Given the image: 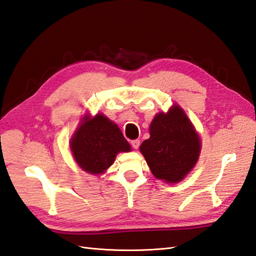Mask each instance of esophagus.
<instances>
[{
	"label": "esophagus",
	"instance_id": "34e87169",
	"mask_svg": "<svg viewBox=\"0 0 256 256\" xmlns=\"http://www.w3.org/2000/svg\"><path fill=\"white\" fill-rule=\"evenodd\" d=\"M140 142L138 140H134L130 142V145H132L134 150H138V148L140 147Z\"/></svg>",
	"mask_w": 256,
	"mask_h": 256
}]
</instances>
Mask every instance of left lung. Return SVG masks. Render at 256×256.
Here are the masks:
<instances>
[{
  "label": "left lung",
  "instance_id": "obj_1",
  "mask_svg": "<svg viewBox=\"0 0 256 256\" xmlns=\"http://www.w3.org/2000/svg\"><path fill=\"white\" fill-rule=\"evenodd\" d=\"M150 138L140 150L152 174L167 183L182 181L198 162L200 140L192 122L180 106L174 104L167 114L160 112L150 126Z\"/></svg>",
  "mask_w": 256,
  "mask_h": 256
}]
</instances>
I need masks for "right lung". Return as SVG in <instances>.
<instances>
[{
    "label": "right lung",
    "instance_id": "obj_1",
    "mask_svg": "<svg viewBox=\"0 0 256 256\" xmlns=\"http://www.w3.org/2000/svg\"><path fill=\"white\" fill-rule=\"evenodd\" d=\"M77 166L90 174H101L114 162L118 152H130L121 130L106 116L86 114L70 142Z\"/></svg>",
    "mask_w": 256,
    "mask_h": 256
}]
</instances>
